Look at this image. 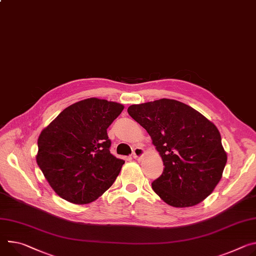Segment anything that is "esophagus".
I'll return each mask as SVG.
<instances>
[{"mask_svg": "<svg viewBox=\"0 0 256 256\" xmlns=\"http://www.w3.org/2000/svg\"><path fill=\"white\" fill-rule=\"evenodd\" d=\"M145 154V150L143 147H136L132 151V157L136 160H140Z\"/></svg>", "mask_w": 256, "mask_h": 256, "instance_id": "obj_1", "label": "esophagus"}]
</instances>
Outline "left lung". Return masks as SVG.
Here are the masks:
<instances>
[{
    "label": "left lung",
    "mask_w": 256,
    "mask_h": 256,
    "mask_svg": "<svg viewBox=\"0 0 256 256\" xmlns=\"http://www.w3.org/2000/svg\"><path fill=\"white\" fill-rule=\"evenodd\" d=\"M128 112L150 134L164 161V172L152 182L162 200L190 207L212 193L228 159L214 122L172 99L130 105Z\"/></svg>",
    "instance_id": "obj_1"
}]
</instances>
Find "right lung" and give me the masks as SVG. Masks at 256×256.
I'll use <instances>...</instances> for the list:
<instances>
[{"label": "right lung", "instance_id": "add662e5", "mask_svg": "<svg viewBox=\"0 0 256 256\" xmlns=\"http://www.w3.org/2000/svg\"><path fill=\"white\" fill-rule=\"evenodd\" d=\"M124 108L116 102L84 99L65 108L42 130L36 162L58 196L88 204L111 187L124 161L110 153L107 128Z\"/></svg>", "mask_w": 256, "mask_h": 256}]
</instances>
